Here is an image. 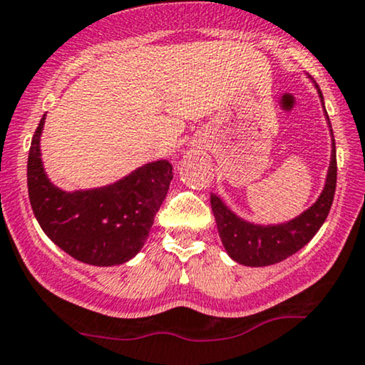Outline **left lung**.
<instances>
[{
    "instance_id": "8db88e82",
    "label": "left lung",
    "mask_w": 365,
    "mask_h": 365,
    "mask_svg": "<svg viewBox=\"0 0 365 365\" xmlns=\"http://www.w3.org/2000/svg\"><path fill=\"white\" fill-rule=\"evenodd\" d=\"M318 87V85H316ZM321 96V90L318 88ZM329 123V119H328ZM333 135V131H331ZM331 150V162L327 175V184L321 196L306 212L287 224L256 225L239 218L222 203L218 196H210L213 215L217 220L218 235L229 256L246 267H269L280 263L302 250L314 237L319 227L327 220L336 190V148L335 140Z\"/></svg>"
}]
</instances>
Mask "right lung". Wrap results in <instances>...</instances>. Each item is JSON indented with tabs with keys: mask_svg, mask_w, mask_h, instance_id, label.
Here are the masks:
<instances>
[{
	"mask_svg": "<svg viewBox=\"0 0 365 365\" xmlns=\"http://www.w3.org/2000/svg\"><path fill=\"white\" fill-rule=\"evenodd\" d=\"M44 119L46 114L30 143L27 162L29 200L38 225L56 246L81 263H126L147 241L173 181V165L167 160L150 162L109 186L61 191L42 167L38 141Z\"/></svg>",
	"mask_w": 365,
	"mask_h": 365,
	"instance_id": "add662e5",
	"label": "right lung"
}]
</instances>
